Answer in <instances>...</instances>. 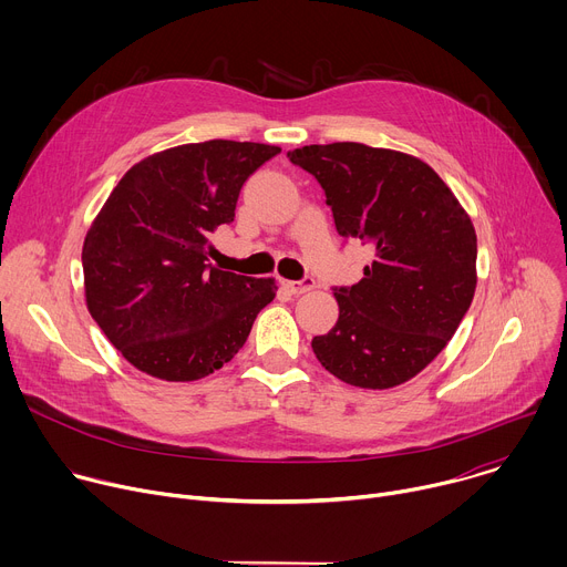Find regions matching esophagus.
Segmentation results:
<instances>
[{"label":"esophagus","instance_id":"34e87169","mask_svg":"<svg viewBox=\"0 0 567 567\" xmlns=\"http://www.w3.org/2000/svg\"><path fill=\"white\" fill-rule=\"evenodd\" d=\"M282 287L287 289V291H291V293H307V291H311L313 287H316V280L313 278H302V280H282Z\"/></svg>","mask_w":567,"mask_h":567}]
</instances>
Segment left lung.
Masks as SVG:
<instances>
[{"label": "left lung", "instance_id": "left-lung-1", "mask_svg": "<svg viewBox=\"0 0 567 567\" xmlns=\"http://www.w3.org/2000/svg\"><path fill=\"white\" fill-rule=\"evenodd\" d=\"M287 156L326 190L339 235L372 251L357 285L334 287L339 320L311 339L316 359L359 388L413 379L471 307L477 239L468 215L411 154L346 141Z\"/></svg>", "mask_w": 567, "mask_h": 567}]
</instances>
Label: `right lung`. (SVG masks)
<instances>
[{
    "mask_svg": "<svg viewBox=\"0 0 567 567\" xmlns=\"http://www.w3.org/2000/svg\"><path fill=\"white\" fill-rule=\"evenodd\" d=\"M276 145L206 141L132 166L83 247L87 309L141 372L195 381L228 363L276 296L274 278L208 262L210 235L235 219L245 182Z\"/></svg>",
    "mask_w": 567,
    "mask_h": 567,
    "instance_id": "right-lung-1",
    "label": "right lung"
}]
</instances>
